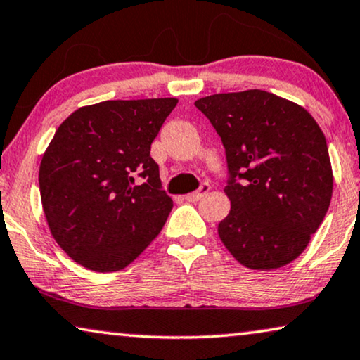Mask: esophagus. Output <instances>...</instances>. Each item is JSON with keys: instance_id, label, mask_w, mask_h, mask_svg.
<instances>
[{"instance_id": "34e87169", "label": "esophagus", "mask_w": 360, "mask_h": 360, "mask_svg": "<svg viewBox=\"0 0 360 360\" xmlns=\"http://www.w3.org/2000/svg\"><path fill=\"white\" fill-rule=\"evenodd\" d=\"M209 191H210L209 182H202L199 189H197L195 192H191V194H187V195H186V199L189 200V202H197V200H200L202 197H204Z\"/></svg>"}]
</instances>
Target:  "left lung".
I'll return each mask as SVG.
<instances>
[{
    "label": "left lung",
    "mask_w": 360,
    "mask_h": 360,
    "mask_svg": "<svg viewBox=\"0 0 360 360\" xmlns=\"http://www.w3.org/2000/svg\"><path fill=\"white\" fill-rule=\"evenodd\" d=\"M195 108L225 148L231 210L219 224L221 243L250 269L288 264L305 250L331 202L321 129L300 105L261 89L207 96Z\"/></svg>",
    "instance_id": "obj_1"
}]
</instances>
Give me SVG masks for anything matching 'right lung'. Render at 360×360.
I'll list each match as a JSON object with an SVG mask.
<instances>
[{"mask_svg": "<svg viewBox=\"0 0 360 360\" xmlns=\"http://www.w3.org/2000/svg\"><path fill=\"white\" fill-rule=\"evenodd\" d=\"M176 104L104 101L75 110L55 131L40 163V197L53 238L78 264L124 269L163 229L173 200L150 150Z\"/></svg>", "mask_w": 360, "mask_h": 360, "instance_id": "right-lung-1", "label": "right lung"}]
</instances>
